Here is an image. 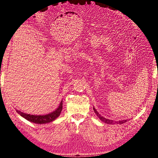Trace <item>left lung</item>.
I'll use <instances>...</instances> for the list:
<instances>
[{"instance_id": "obj_1", "label": "left lung", "mask_w": 158, "mask_h": 158, "mask_svg": "<svg viewBox=\"0 0 158 158\" xmlns=\"http://www.w3.org/2000/svg\"><path fill=\"white\" fill-rule=\"evenodd\" d=\"M93 109H94V112L95 113V114H97V116L100 118V120L104 122V123H107V124H110V125H113V124H114V123H119V124H123V123H126V122H127V120L120 121H118V122H114V121H112V120H110V119H107V118H105V117H102L100 114H99V113L96 111V110H95V109L94 107Z\"/></svg>"}]
</instances>
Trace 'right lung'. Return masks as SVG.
<instances>
[{
  "instance_id": "obj_1",
  "label": "right lung",
  "mask_w": 158,
  "mask_h": 158,
  "mask_svg": "<svg viewBox=\"0 0 158 158\" xmlns=\"http://www.w3.org/2000/svg\"><path fill=\"white\" fill-rule=\"evenodd\" d=\"M63 109V102H61L59 107L57 108L55 111L52 112L49 114H45V115H31L30 114L23 113L22 112L19 111L18 110H16L18 113L20 114L22 117L27 119V121H31L32 123H35L37 124H44L47 123H50L52 121H54L55 118L58 117Z\"/></svg>"
}]
</instances>
